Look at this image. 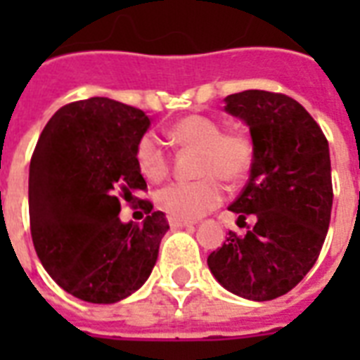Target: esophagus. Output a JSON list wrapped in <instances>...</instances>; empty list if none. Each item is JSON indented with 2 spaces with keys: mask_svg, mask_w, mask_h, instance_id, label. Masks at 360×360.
Wrapping results in <instances>:
<instances>
[{
  "mask_svg": "<svg viewBox=\"0 0 360 360\" xmlns=\"http://www.w3.org/2000/svg\"><path fill=\"white\" fill-rule=\"evenodd\" d=\"M168 224L172 228H188L192 226L191 220H181V219H175V217H168Z\"/></svg>",
  "mask_w": 360,
  "mask_h": 360,
  "instance_id": "obj_1",
  "label": "esophagus"
}]
</instances>
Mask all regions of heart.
<instances>
[{
    "instance_id": "obj_1",
    "label": "heart",
    "mask_w": 360,
    "mask_h": 360,
    "mask_svg": "<svg viewBox=\"0 0 360 360\" xmlns=\"http://www.w3.org/2000/svg\"><path fill=\"white\" fill-rule=\"evenodd\" d=\"M168 138L181 147L198 149L194 181H174L157 192V205L168 217L194 220L209 213L224 200L228 183H240L254 164V141L245 130H224L214 117L191 114L175 121ZM136 166L149 181H162L169 174L172 160L166 147L153 132L140 136L134 147Z\"/></svg>"
}]
</instances>
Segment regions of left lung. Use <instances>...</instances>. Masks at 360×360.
Instances as JSON below:
<instances>
[{
	"instance_id": "obj_1",
	"label": "left lung",
	"mask_w": 360,
	"mask_h": 360,
	"mask_svg": "<svg viewBox=\"0 0 360 360\" xmlns=\"http://www.w3.org/2000/svg\"><path fill=\"white\" fill-rule=\"evenodd\" d=\"M226 112L250 127L254 164L230 211L256 224L230 231L209 254L214 278L250 301H271L301 282L318 259L333 209L329 141L284 93L248 89L226 97ZM246 224V222H245Z\"/></svg>"
}]
</instances>
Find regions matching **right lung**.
<instances>
[{"label": "right lung", "instance_id": "right-lung-1", "mask_svg": "<svg viewBox=\"0 0 360 360\" xmlns=\"http://www.w3.org/2000/svg\"><path fill=\"white\" fill-rule=\"evenodd\" d=\"M149 117L106 97L61 106L39 136L30 164V228L42 267L67 293L110 304L151 274L168 231L153 213L134 147ZM141 202V225H123L120 202Z\"/></svg>", "mask_w": 360, "mask_h": 360}]
</instances>
